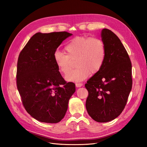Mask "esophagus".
<instances>
[{"instance_id":"34e87169","label":"esophagus","mask_w":147,"mask_h":147,"mask_svg":"<svg viewBox=\"0 0 147 147\" xmlns=\"http://www.w3.org/2000/svg\"><path fill=\"white\" fill-rule=\"evenodd\" d=\"M75 85H76V86H77V88H79V87L82 86L83 85V84L82 83H77L75 84Z\"/></svg>"}]
</instances>
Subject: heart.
Returning a JSON list of instances; mask_svg holds the SVG:
<instances>
[{"label": "heart", "instance_id": "1", "mask_svg": "<svg viewBox=\"0 0 147 147\" xmlns=\"http://www.w3.org/2000/svg\"><path fill=\"white\" fill-rule=\"evenodd\" d=\"M64 50L66 54L58 51L54 53V61L60 72L66 74L70 69L71 60L76 59L77 67L66 75L67 81L80 82L85 79L90 73H97L105 59V43L98 37H75L65 47Z\"/></svg>", "mask_w": 147, "mask_h": 147}]
</instances>
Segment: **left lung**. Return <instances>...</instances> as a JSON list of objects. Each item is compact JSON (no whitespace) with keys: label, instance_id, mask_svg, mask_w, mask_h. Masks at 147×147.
Returning a JSON list of instances; mask_svg holds the SVG:
<instances>
[{"label":"left lung","instance_id":"obj_1","mask_svg":"<svg viewBox=\"0 0 147 147\" xmlns=\"http://www.w3.org/2000/svg\"><path fill=\"white\" fill-rule=\"evenodd\" d=\"M101 36L106 50L104 64L84 86L88 114L96 121L105 123L118 117L125 107L132 85V64L116 34L104 29Z\"/></svg>","mask_w":147,"mask_h":147}]
</instances>
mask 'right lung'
<instances>
[{"label":"right lung","mask_w":147,"mask_h":147,"mask_svg":"<svg viewBox=\"0 0 147 147\" xmlns=\"http://www.w3.org/2000/svg\"><path fill=\"white\" fill-rule=\"evenodd\" d=\"M70 35L65 31L36 33L20 53L18 90L27 112L40 122L61 121L75 91V83L65 80L54 61L56 49Z\"/></svg>","instance_id":"add662e5"}]
</instances>
